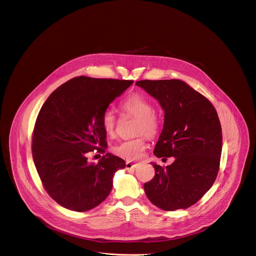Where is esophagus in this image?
Here are the masks:
<instances>
[{"mask_svg": "<svg viewBox=\"0 0 256 256\" xmlns=\"http://www.w3.org/2000/svg\"><path fill=\"white\" fill-rule=\"evenodd\" d=\"M136 166H138V164H132L130 162H128L126 164V170H134Z\"/></svg>", "mask_w": 256, "mask_h": 256, "instance_id": "esophagus-1", "label": "esophagus"}]
</instances>
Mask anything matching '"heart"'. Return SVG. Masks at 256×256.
Here are the masks:
<instances>
[{
  "instance_id": "obj_1",
  "label": "heart",
  "mask_w": 256,
  "mask_h": 256,
  "mask_svg": "<svg viewBox=\"0 0 256 256\" xmlns=\"http://www.w3.org/2000/svg\"><path fill=\"white\" fill-rule=\"evenodd\" d=\"M120 112L124 114L132 116L136 118L134 122V134L136 138L122 140L118 144L112 152L116 156L126 160H138L146 150V138H154L160 130L162 120L154 112L152 104L140 94L128 96L120 104ZM118 118L112 110H106L102 116V124L104 132L114 136L116 132Z\"/></svg>"
}]
</instances>
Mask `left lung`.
<instances>
[{"instance_id": "obj_1", "label": "left lung", "mask_w": 256, "mask_h": 256, "mask_svg": "<svg viewBox=\"0 0 256 256\" xmlns=\"http://www.w3.org/2000/svg\"><path fill=\"white\" fill-rule=\"evenodd\" d=\"M136 84L156 98L164 110L154 156L176 158L168 166L152 164L156 174L144 184L146 194L164 210H186L206 194L220 170L222 130L216 110L180 80H144Z\"/></svg>"}]
</instances>
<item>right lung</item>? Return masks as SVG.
<instances>
[{"mask_svg": "<svg viewBox=\"0 0 256 256\" xmlns=\"http://www.w3.org/2000/svg\"><path fill=\"white\" fill-rule=\"evenodd\" d=\"M132 82L76 76L54 90L40 110L32 136V160L44 188L62 206L82 212L110 194L112 176L126 162L106 154L98 164H88L86 156L94 150L104 154L102 116Z\"/></svg>", "mask_w": 256, "mask_h": 256, "instance_id": "obj_1", "label": "right lung"}]
</instances>
